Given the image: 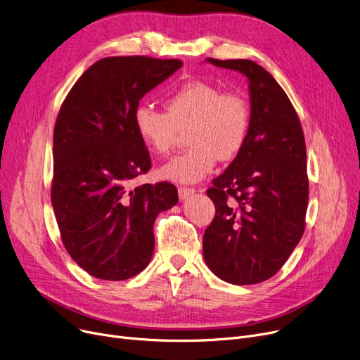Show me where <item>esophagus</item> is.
<instances>
[{
    "instance_id": "1",
    "label": "esophagus",
    "mask_w": 360,
    "mask_h": 360,
    "mask_svg": "<svg viewBox=\"0 0 360 360\" xmlns=\"http://www.w3.org/2000/svg\"><path fill=\"white\" fill-rule=\"evenodd\" d=\"M178 194H179V198L184 201V200H188L191 195L195 194V190L194 188H186V186H179L178 188Z\"/></svg>"
}]
</instances>
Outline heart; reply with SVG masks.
Segmentation results:
<instances>
[{
	"label": "heart",
	"instance_id": "1",
	"mask_svg": "<svg viewBox=\"0 0 360 360\" xmlns=\"http://www.w3.org/2000/svg\"><path fill=\"white\" fill-rule=\"evenodd\" d=\"M165 105L166 112L143 102L134 112L140 139L156 153L172 148L178 128L190 125L186 140L191 147L159 169L163 179L195 184L212 172L219 158H236L247 143L251 112L240 93H224L210 83L188 82L170 93Z\"/></svg>",
	"mask_w": 360,
	"mask_h": 360
}]
</instances>
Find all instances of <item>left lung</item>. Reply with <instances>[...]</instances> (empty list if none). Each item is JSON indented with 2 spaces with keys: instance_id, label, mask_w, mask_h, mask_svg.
I'll use <instances>...</instances> for the list:
<instances>
[{
  "instance_id": "8db88e82",
  "label": "left lung",
  "mask_w": 360,
  "mask_h": 360,
  "mask_svg": "<svg viewBox=\"0 0 360 360\" xmlns=\"http://www.w3.org/2000/svg\"><path fill=\"white\" fill-rule=\"evenodd\" d=\"M248 82L247 143L207 191L216 216L202 238L204 261L219 278L266 281L288 261L305 231L309 184L297 113L273 75L250 60H213Z\"/></svg>"
}]
</instances>
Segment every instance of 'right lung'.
Listing matches in <instances>:
<instances>
[{
  "label": "right lung",
  "instance_id": "1",
  "mask_svg": "<svg viewBox=\"0 0 360 360\" xmlns=\"http://www.w3.org/2000/svg\"><path fill=\"white\" fill-rule=\"evenodd\" d=\"M181 67L179 60L109 56L83 72L60 109L51 200L65 250L93 277L141 273L155 251L156 217L178 202L169 182L129 184L151 165L134 112Z\"/></svg>",
  "mask_w": 360,
  "mask_h": 360
}]
</instances>
